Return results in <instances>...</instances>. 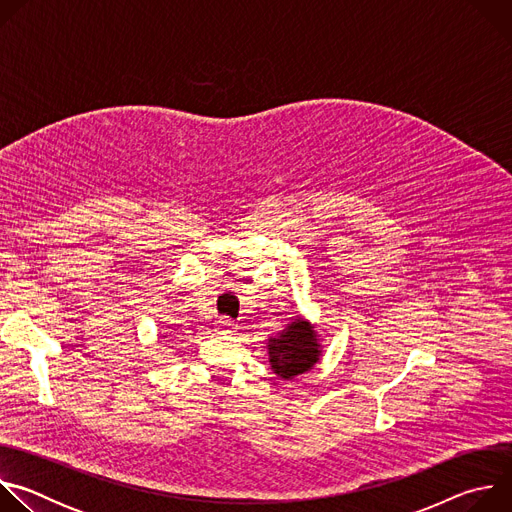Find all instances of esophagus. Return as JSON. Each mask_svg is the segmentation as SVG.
<instances>
[{
  "mask_svg": "<svg viewBox=\"0 0 512 512\" xmlns=\"http://www.w3.org/2000/svg\"><path fill=\"white\" fill-rule=\"evenodd\" d=\"M216 332H218V334H231V332H235V324H233L229 318L218 320V322H216Z\"/></svg>",
  "mask_w": 512,
  "mask_h": 512,
  "instance_id": "esophagus-1",
  "label": "esophagus"
}]
</instances>
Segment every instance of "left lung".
<instances>
[{"label":"left lung","instance_id":"obj_1","mask_svg":"<svg viewBox=\"0 0 512 512\" xmlns=\"http://www.w3.org/2000/svg\"><path fill=\"white\" fill-rule=\"evenodd\" d=\"M267 354L273 373L283 381H291L310 371L320 360L322 344L314 326L298 316L285 330L267 340Z\"/></svg>","mask_w":512,"mask_h":512}]
</instances>
